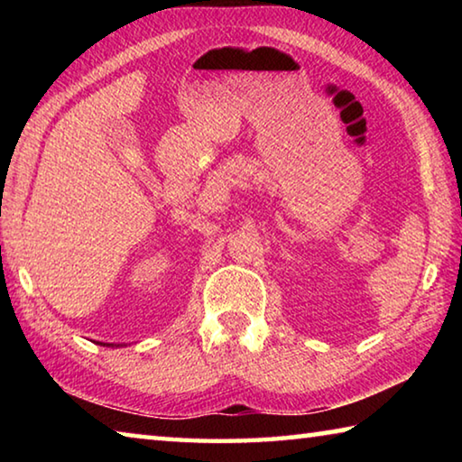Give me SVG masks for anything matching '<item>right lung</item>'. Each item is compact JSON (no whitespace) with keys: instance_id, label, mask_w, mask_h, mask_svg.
<instances>
[{"instance_id":"right-lung-1","label":"right lung","mask_w":462,"mask_h":462,"mask_svg":"<svg viewBox=\"0 0 462 462\" xmlns=\"http://www.w3.org/2000/svg\"><path fill=\"white\" fill-rule=\"evenodd\" d=\"M101 346H116V344H109V342H99ZM118 346H122V344H118Z\"/></svg>"}]
</instances>
